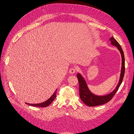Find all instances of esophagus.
Listing matches in <instances>:
<instances>
[{
    "label": "esophagus",
    "mask_w": 134,
    "mask_h": 134,
    "mask_svg": "<svg viewBox=\"0 0 134 134\" xmlns=\"http://www.w3.org/2000/svg\"><path fill=\"white\" fill-rule=\"evenodd\" d=\"M76 71V69L75 68H71V69H70L69 70V73L71 74H74Z\"/></svg>",
    "instance_id": "34e87169"
}]
</instances>
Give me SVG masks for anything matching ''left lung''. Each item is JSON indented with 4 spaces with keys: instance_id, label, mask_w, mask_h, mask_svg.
Here are the masks:
<instances>
[{
    "instance_id": "left-lung-1",
    "label": "left lung",
    "mask_w": 134,
    "mask_h": 134,
    "mask_svg": "<svg viewBox=\"0 0 134 134\" xmlns=\"http://www.w3.org/2000/svg\"><path fill=\"white\" fill-rule=\"evenodd\" d=\"M110 40L111 41V44L117 47L118 49L119 50L121 53L122 63L120 79H119V82L117 86H116L115 89L112 93H110L109 94H107L106 96H98L93 94L92 93H91L89 89H88L86 82L85 81L84 78L82 77V76L80 74H77V78L78 79L79 84V96H80L81 100L89 107L98 106V105L104 104L107 103V102H109L113 98V97L115 96L116 93L117 92L122 81H123L125 72V60L124 52L120 45L119 44V42L113 37H112L110 38Z\"/></svg>"
}]
</instances>
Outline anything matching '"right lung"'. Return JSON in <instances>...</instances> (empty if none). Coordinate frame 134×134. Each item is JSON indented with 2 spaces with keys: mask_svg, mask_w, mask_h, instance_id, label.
Wrapping results in <instances>:
<instances>
[{
  "mask_svg": "<svg viewBox=\"0 0 134 134\" xmlns=\"http://www.w3.org/2000/svg\"><path fill=\"white\" fill-rule=\"evenodd\" d=\"M56 92H57V89L55 90V92H54V93L53 94V95L51 96V97L48 99V100L45 101L44 102H41V103H40V104H27V103H26V104L30 105V106L36 107H48V106H49V105L51 103H52L53 101L56 97Z\"/></svg>",
  "mask_w": 134,
  "mask_h": 134,
  "instance_id": "right-lung-1",
  "label": "right lung"
}]
</instances>
